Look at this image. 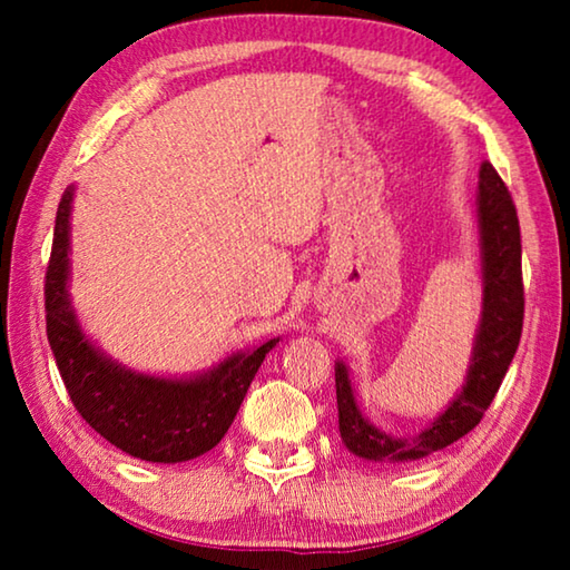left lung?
I'll return each mask as SVG.
<instances>
[{
    "label": "left lung",
    "mask_w": 570,
    "mask_h": 570,
    "mask_svg": "<svg viewBox=\"0 0 570 570\" xmlns=\"http://www.w3.org/2000/svg\"><path fill=\"white\" fill-rule=\"evenodd\" d=\"M475 216L480 234L482 312L462 392L420 435L394 438L364 417L354 400L350 372L344 362H336L334 380L340 435L346 450L354 452L356 458L372 462H412L445 450L475 428L503 384L518 350L520 332H523L525 298L515 204L503 178L490 163L480 166Z\"/></svg>",
    "instance_id": "left-lung-1"
}]
</instances>
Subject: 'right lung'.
Masks as SVG:
<instances>
[{"label": "right lung", "instance_id": "add662e5", "mask_svg": "<svg viewBox=\"0 0 570 570\" xmlns=\"http://www.w3.org/2000/svg\"><path fill=\"white\" fill-rule=\"evenodd\" d=\"M75 188L57 206L45 276L47 340L75 410L95 432L132 458L186 462L216 448L244 402L264 356L278 340L226 356L214 370L166 380L132 372L95 346L70 302V210Z\"/></svg>", "mask_w": 570, "mask_h": 570}]
</instances>
